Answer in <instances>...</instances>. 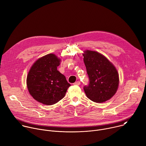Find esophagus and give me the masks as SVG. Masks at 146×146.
Wrapping results in <instances>:
<instances>
[{"label": "esophagus", "instance_id": "obj_1", "mask_svg": "<svg viewBox=\"0 0 146 146\" xmlns=\"http://www.w3.org/2000/svg\"><path fill=\"white\" fill-rule=\"evenodd\" d=\"M73 84H74V85H76V86H80V82L79 81H77L75 82Z\"/></svg>", "mask_w": 146, "mask_h": 146}]
</instances>
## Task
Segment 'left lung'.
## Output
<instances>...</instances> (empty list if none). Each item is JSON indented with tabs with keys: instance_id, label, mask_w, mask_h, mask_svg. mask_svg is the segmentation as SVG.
<instances>
[{
	"instance_id": "8db88e82",
	"label": "left lung",
	"mask_w": 146,
	"mask_h": 146,
	"mask_svg": "<svg viewBox=\"0 0 146 146\" xmlns=\"http://www.w3.org/2000/svg\"><path fill=\"white\" fill-rule=\"evenodd\" d=\"M82 55L90 79L89 85L84 87L87 98L96 103L109 100L116 93L119 85L116 68L98 52L86 50Z\"/></svg>"
}]
</instances>
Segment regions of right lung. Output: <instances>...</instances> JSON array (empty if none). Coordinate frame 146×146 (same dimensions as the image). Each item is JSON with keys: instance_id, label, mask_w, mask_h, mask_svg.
<instances>
[{"instance_id": "1", "label": "right lung", "mask_w": 146, "mask_h": 146, "mask_svg": "<svg viewBox=\"0 0 146 146\" xmlns=\"http://www.w3.org/2000/svg\"><path fill=\"white\" fill-rule=\"evenodd\" d=\"M61 60L54 54L38 58L31 66L27 78L28 90L37 102L52 105L65 96L70 84L57 67Z\"/></svg>"}]
</instances>
